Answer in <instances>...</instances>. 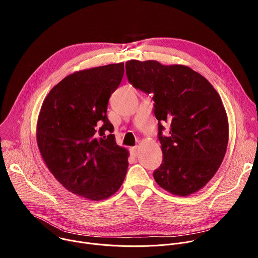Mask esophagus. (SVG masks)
Returning <instances> with one entry per match:
<instances>
[{"mask_svg":"<svg viewBox=\"0 0 258 258\" xmlns=\"http://www.w3.org/2000/svg\"><path fill=\"white\" fill-rule=\"evenodd\" d=\"M131 154L134 157L138 156V148H137V147H132V148H131Z\"/></svg>","mask_w":258,"mask_h":258,"instance_id":"34e87169","label":"esophagus"}]
</instances>
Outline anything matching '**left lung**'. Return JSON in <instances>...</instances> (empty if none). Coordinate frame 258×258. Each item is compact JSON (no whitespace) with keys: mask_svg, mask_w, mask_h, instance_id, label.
I'll use <instances>...</instances> for the list:
<instances>
[{"mask_svg":"<svg viewBox=\"0 0 258 258\" xmlns=\"http://www.w3.org/2000/svg\"><path fill=\"white\" fill-rule=\"evenodd\" d=\"M125 71L134 88L153 94L163 154L153 172L156 182L177 196L199 191L227 151L229 123L222 99L204 77L185 65L130 60ZM165 122L171 125L167 137L162 135Z\"/></svg>","mask_w":258,"mask_h":258,"instance_id":"obj_1","label":"left lung"}]
</instances>
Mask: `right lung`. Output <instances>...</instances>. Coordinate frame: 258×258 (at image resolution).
Segmentation results:
<instances>
[{"instance_id":"1","label":"right lung","mask_w":258,"mask_h":258,"mask_svg":"<svg viewBox=\"0 0 258 258\" xmlns=\"http://www.w3.org/2000/svg\"><path fill=\"white\" fill-rule=\"evenodd\" d=\"M124 63L77 71L48 94L36 142L49 170L69 192L93 201L113 195L127 171L128 151L115 142L107 117Z\"/></svg>"}]
</instances>
